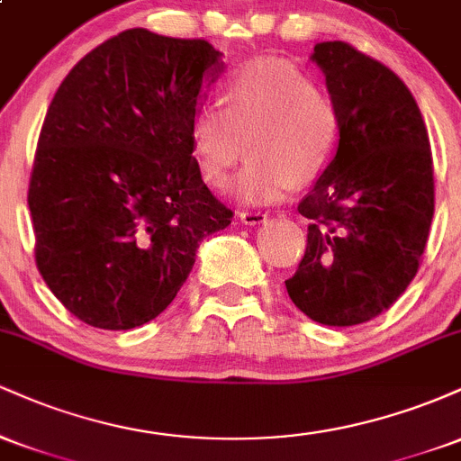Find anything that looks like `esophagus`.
Instances as JSON below:
<instances>
[{
    "mask_svg": "<svg viewBox=\"0 0 461 461\" xmlns=\"http://www.w3.org/2000/svg\"><path fill=\"white\" fill-rule=\"evenodd\" d=\"M238 216H240V221L245 225H260L268 219V214L260 212V210H242V212H238Z\"/></svg>",
    "mask_w": 461,
    "mask_h": 461,
    "instance_id": "34e87169",
    "label": "esophagus"
}]
</instances>
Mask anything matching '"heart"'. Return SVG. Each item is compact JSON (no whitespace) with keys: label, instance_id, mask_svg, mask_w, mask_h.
I'll return each instance as SVG.
<instances>
[{"label":"heart","instance_id":"obj_1","mask_svg":"<svg viewBox=\"0 0 461 461\" xmlns=\"http://www.w3.org/2000/svg\"><path fill=\"white\" fill-rule=\"evenodd\" d=\"M219 105L193 116L190 140L201 177L225 188L247 151L251 160L236 182L238 199L264 205L325 176L342 139L340 110L330 93L294 67L275 60L236 68L219 93Z\"/></svg>","mask_w":461,"mask_h":461}]
</instances>
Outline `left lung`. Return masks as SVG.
<instances>
[{
  "label": "left lung",
  "instance_id": "1",
  "mask_svg": "<svg viewBox=\"0 0 461 461\" xmlns=\"http://www.w3.org/2000/svg\"><path fill=\"white\" fill-rule=\"evenodd\" d=\"M340 110L336 162L301 199L308 247L285 290L312 321L368 322L420 268L433 219V160L425 121L405 82L342 41L314 47Z\"/></svg>",
  "mask_w": 461,
  "mask_h": 461
}]
</instances>
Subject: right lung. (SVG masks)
Returning a JSON list of instances; mask_svg holds the SVG:
<instances>
[{"mask_svg":"<svg viewBox=\"0 0 461 461\" xmlns=\"http://www.w3.org/2000/svg\"><path fill=\"white\" fill-rule=\"evenodd\" d=\"M221 54L131 28L95 47L47 108L28 205L45 284L76 319L134 330L160 316L199 242L234 219L210 193L190 125Z\"/></svg>","mask_w":461,"mask_h":461,"instance_id":"right-lung-1","label":"right lung"}]
</instances>
